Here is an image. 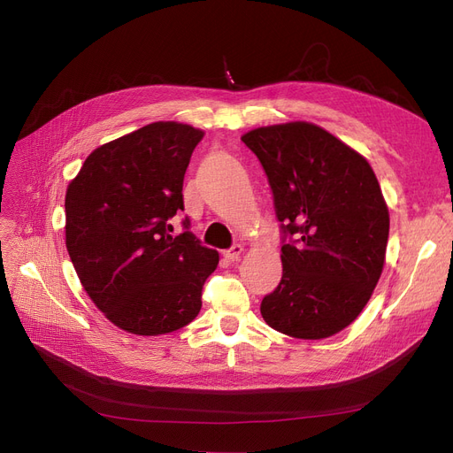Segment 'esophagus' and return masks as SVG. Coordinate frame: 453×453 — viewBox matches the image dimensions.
<instances>
[{
	"mask_svg": "<svg viewBox=\"0 0 453 453\" xmlns=\"http://www.w3.org/2000/svg\"><path fill=\"white\" fill-rule=\"evenodd\" d=\"M242 251H244V248H242L241 244H234V246H231L229 250L224 251V257H226L227 260H236V258H239V257L242 255Z\"/></svg>",
	"mask_w": 453,
	"mask_h": 453,
	"instance_id": "obj_1",
	"label": "esophagus"
}]
</instances>
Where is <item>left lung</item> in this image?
Segmentation results:
<instances>
[{
	"mask_svg": "<svg viewBox=\"0 0 453 453\" xmlns=\"http://www.w3.org/2000/svg\"><path fill=\"white\" fill-rule=\"evenodd\" d=\"M268 174L292 244L265 321L297 340L330 338L362 314L386 263L389 209L369 161L325 128L292 121L242 135Z\"/></svg>",
	"mask_w": 453,
	"mask_h": 453,
	"instance_id": "8db88e82",
	"label": "left lung"
}]
</instances>
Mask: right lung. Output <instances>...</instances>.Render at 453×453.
I'll return each mask as SVG.
<instances>
[{
    "mask_svg": "<svg viewBox=\"0 0 453 453\" xmlns=\"http://www.w3.org/2000/svg\"><path fill=\"white\" fill-rule=\"evenodd\" d=\"M203 130L157 121L95 149L65 190V248L89 299L137 336L183 328L202 308L219 251L185 231L183 176Z\"/></svg>",
    "mask_w": 453,
    "mask_h": 453,
    "instance_id": "add662e5",
    "label": "right lung"
}]
</instances>
